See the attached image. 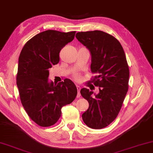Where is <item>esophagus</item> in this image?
I'll return each mask as SVG.
<instances>
[{
	"instance_id": "obj_1",
	"label": "esophagus",
	"mask_w": 153,
	"mask_h": 153,
	"mask_svg": "<svg viewBox=\"0 0 153 153\" xmlns=\"http://www.w3.org/2000/svg\"><path fill=\"white\" fill-rule=\"evenodd\" d=\"M76 87H77V91H78V92H77V97H80V92H79V91H80V89H81V88H80V86H76Z\"/></svg>"
}]
</instances>
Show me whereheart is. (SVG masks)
<instances>
[{
	"instance_id": "b5f03b06",
	"label": "heart",
	"mask_w": 153,
	"mask_h": 153,
	"mask_svg": "<svg viewBox=\"0 0 153 153\" xmlns=\"http://www.w3.org/2000/svg\"><path fill=\"white\" fill-rule=\"evenodd\" d=\"M74 77H75V78H76V79L79 78V76H78V75H77V74H75Z\"/></svg>"
}]
</instances>
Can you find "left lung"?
Returning a JSON list of instances; mask_svg holds the SVG:
<instances>
[{
  "label": "left lung",
  "instance_id": "1",
  "mask_svg": "<svg viewBox=\"0 0 153 153\" xmlns=\"http://www.w3.org/2000/svg\"><path fill=\"white\" fill-rule=\"evenodd\" d=\"M76 37L90 51L92 79L99 86V93L86 88L80 90L88 102L87 111L82 115L84 122L93 129L108 126L117 117L128 89L129 68L120 42L102 31L78 32Z\"/></svg>",
  "mask_w": 153,
  "mask_h": 153
}]
</instances>
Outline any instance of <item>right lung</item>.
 <instances>
[{"mask_svg":"<svg viewBox=\"0 0 153 153\" xmlns=\"http://www.w3.org/2000/svg\"><path fill=\"white\" fill-rule=\"evenodd\" d=\"M76 31L47 30L27 41L18 58L16 84L22 106L34 122L48 127L56 124L62 107L76 98L77 91L69 79L49 82V69L60 61L62 48L74 39Z\"/></svg>","mask_w":153,"mask_h":153,"instance_id":"right-lung-1","label":"right lung"}]
</instances>
